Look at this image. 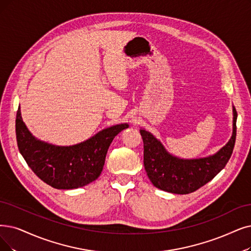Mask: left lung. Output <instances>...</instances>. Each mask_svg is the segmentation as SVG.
<instances>
[{
  "instance_id": "8db88e82",
  "label": "left lung",
  "mask_w": 251,
  "mask_h": 251,
  "mask_svg": "<svg viewBox=\"0 0 251 251\" xmlns=\"http://www.w3.org/2000/svg\"><path fill=\"white\" fill-rule=\"evenodd\" d=\"M237 111L233 106V134L228 142L214 154L200 158H180L170 153L158 139L141 128L144 143V167L152 184L172 194L196 192L222 170L233 153L236 141Z\"/></svg>"
}]
</instances>
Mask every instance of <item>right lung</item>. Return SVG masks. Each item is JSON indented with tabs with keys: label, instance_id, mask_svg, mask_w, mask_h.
I'll use <instances>...</instances> for the list:
<instances>
[{
	"label": "right lung",
	"instance_id": "right-lung-1",
	"mask_svg": "<svg viewBox=\"0 0 251 251\" xmlns=\"http://www.w3.org/2000/svg\"><path fill=\"white\" fill-rule=\"evenodd\" d=\"M15 127L19 152L32 171L54 188L73 189L87 185L101 175L110 144L128 125L106 127L81 143L58 146L33 136L24 123L19 106Z\"/></svg>",
	"mask_w": 251,
	"mask_h": 251
}]
</instances>
